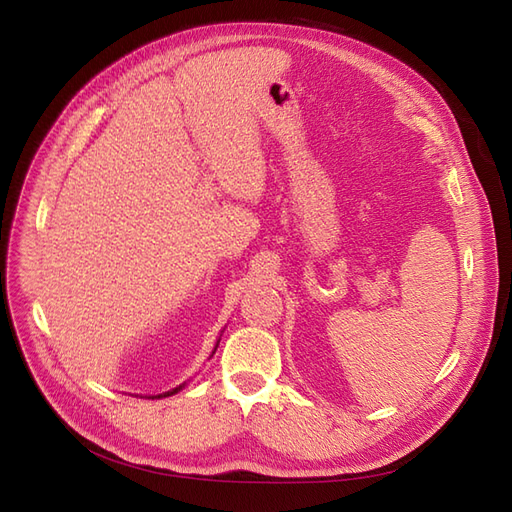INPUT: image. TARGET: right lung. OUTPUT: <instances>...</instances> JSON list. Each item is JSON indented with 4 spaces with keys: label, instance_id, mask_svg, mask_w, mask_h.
I'll use <instances>...</instances> for the list:
<instances>
[{
    "label": "right lung",
    "instance_id": "obj_1",
    "mask_svg": "<svg viewBox=\"0 0 512 512\" xmlns=\"http://www.w3.org/2000/svg\"><path fill=\"white\" fill-rule=\"evenodd\" d=\"M179 389H181V386H179ZM179 389H173V391H170V393H164V397H166V395H173V393H177ZM158 397H162V395H158Z\"/></svg>",
    "mask_w": 512,
    "mask_h": 512
}]
</instances>
